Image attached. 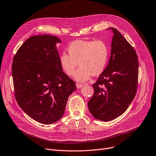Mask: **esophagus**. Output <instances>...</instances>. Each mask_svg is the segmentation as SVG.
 <instances>
[{
    "label": "esophagus",
    "instance_id": "34e87169",
    "mask_svg": "<svg viewBox=\"0 0 156 156\" xmlns=\"http://www.w3.org/2000/svg\"><path fill=\"white\" fill-rule=\"evenodd\" d=\"M84 86L83 84H80V83H76V86L77 88H80L81 87H83Z\"/></svg>",
    "mask_w": 156,
    "mask_h": 156
}]
</instances>
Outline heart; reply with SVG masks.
<instances>
[{"label": "heart", "mask_w": 156, "mask_h": 156, "mask_svg": "<svg viewBox=\"0 0 156 156\" xmlns=\"http://www.w3.org/2000/svg\"><path fill=\"white\" fill-rule=\"evenodd\" d=\"M68 53L63 52L60 56L62 69L69 76H73L79 82L88 80L92 76L100 75L104 70L108 58V48L102 40L76 41L69 44Z\"/></svg>", "instance_id": "obj_1"}]
</instances>
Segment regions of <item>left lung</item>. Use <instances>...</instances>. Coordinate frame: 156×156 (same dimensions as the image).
Wrapping results in <instances>:
<instances>
[{"instance_id":"left-lung-1","label":"left lung","mask_w":156,"mask_h":156,"mask_svg":"<svg viewBox=\"0 0 156 156\" xmlns=\"http://www.w3.org/2000/svg\"><path fill=\"white\" fill-rule=\"evenodd\" d=\"M111 56L106 69L93 84L94 94L87 105L92 115L109 121L122 115L136 93L138 60L136 52L114 28Z\"/></svg>"}]
</instances>
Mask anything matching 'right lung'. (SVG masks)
Instances as JSON below:
<instances>
[{
  "label": "right lung",
  "instance_id": "1",
  "mask_svg": "<svg viewBox=\"0 0 156 156\" xmlns=\"http://www.w3.org/2000/svg\"><path fill=\"white\" fill-rule=\"evenodd\" d=\"M57 37H30L17 51L12 64L15 98L33 119L44 124L58 121L63 115L69 96L76 83L63 72Z\"/></svg>",
  "mask_w": 156,
  "mask_h": 156
}]
</instances>
